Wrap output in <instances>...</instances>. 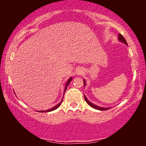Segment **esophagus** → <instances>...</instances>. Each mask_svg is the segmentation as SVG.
<instances>
[{"mask_svg": "<svg viewBox=\"0 0 146 146\" xmlns=\"http://www.w3.org/2000/svg\"><path fill=\"white\" fill-rule=\"evenodd\" d=\"M78 72V74H82V70H79L78 71H77Z\"/></svg>", "mask_w": 146, "mask_h": 146, "instance_id": "obj_1", "label": "esophagus"}]
</instances>
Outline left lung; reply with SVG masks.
<instances>
[{"label": "left lung", "mask_w": 146, "mask_h": 146, "mask_svg": "<svg viewBox=\"0 0 146 146\" xmlns=\"http://www.w3.org/2000/svg\"><path fill=\"white\" fill-rule=\"evenodd\" d=\"M118 36H119L118 38H119V40H120L121 42H123V43L125 44H127V42H126V40H125V39L124 38V37H123V36L121 35V34H119ZM84 86H85V80H84ZM84 99H85L86 102H87L89 106H90L91 107H92L93 108L96 109V110H108L109 108H102V107L97 106L93 104L92 103H91L90 102H89L88 100V99L86 98V97L84 95Z\"/></svg>", "instance_id": "1"}]
</instances>
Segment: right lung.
Masks as SVG:
<instances>
[{"mask_svg":"<svg viewBox=\"0 0 146 146\" xmlns=\"http://www.w3.org/2000/svg\"><path fill=\"white\" fill-rule=\"evenodd\" d=\"M72 80V78H70L69 80H68V81L67 82V83H66V87H65V90H64V92H66V88H67V86H68V84H69V83L70 82H71V80ZM63 100V99H62ZM62 101L61 102H62ZM61 104V102H60L58 104V105H56V106H54V108H52L51 109H50V110H45V111H39V112H48V111H53V110H56V109H57L58 108L59 106H60V105Z\"/></svg>","mask_w":146,"mask_h":146,"instance_id":"obj_1","label":"right lung"}]
</instances>
